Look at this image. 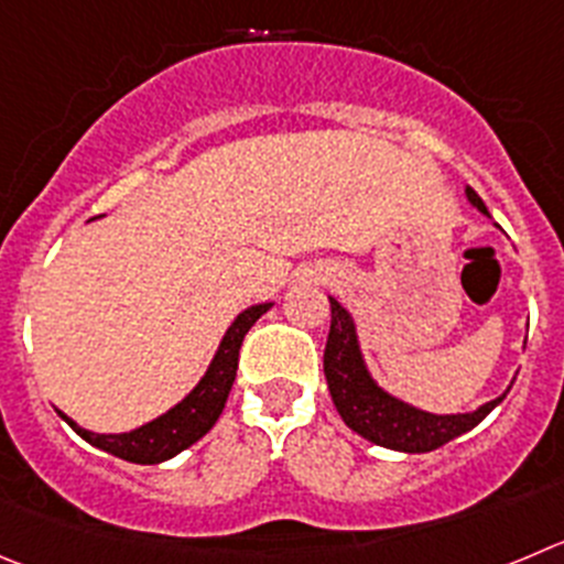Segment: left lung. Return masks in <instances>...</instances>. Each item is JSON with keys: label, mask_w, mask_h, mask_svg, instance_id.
<instances>
[{"label": "left lung", "mask_w": 564, "mask_h": 564, "mask_svg": "<svg viewBox=\"0 0 564 564\" xmlns=\"http://www.w3.org/2000/svg\"><path fill=\"white\" fill-rule=\"evenodd\" d=\"M465 194L481 214L489 217L484 199L470 186L465 188ZM328 300L330 330L323 359L325 381H328L330 398H334L339 417L345 420L347 429H354L365 440L376 442L381 448L403 451V454H429V451L442 448L445 442L476 429L507 398L509 389L501 398L484 403L476 412L467 414H431L417 406H409L401 398L383 392L372 381L370 370L365 365V356H361L354 317L334 297Z\"/></svg>", "instance_id": "8db88e82"}]
</instances>
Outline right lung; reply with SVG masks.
Segmentation results:
<instances>
[{
	"mask_svg": "<svg viewBox=\"0 0 564 564\" xmlns=\"http://www.w3.org/2000/svg\"><path fill=\"white\" fill-rule=\"evenodd\" d=\"M272 308V303H258V306L245 308L239 317L230 323L228 334L219 341L217 356L210 359L208 370L199 378L197 387L183 398L177 406H172L170 412L161 414V417L150 420L141 429L124 431V434H94V431L80 429L72 417L66 420L77 434L86 442H91L94 448L108 451V454L119 456L124 462H133V465H158V462H166L172 456H177L181 451H186L188 445L199 440V436L208 434L214 429V423L223 414L225 401H228L230 387L236 381V370H239V350L241 341H245L247 330L256 325V319L261 314H267Z\"/></svg>",
	"mask_w": 564,
	"mask_h": 564,
	"instance_id": "add662e5",
	"label": "right lung"
}]
</instances>
